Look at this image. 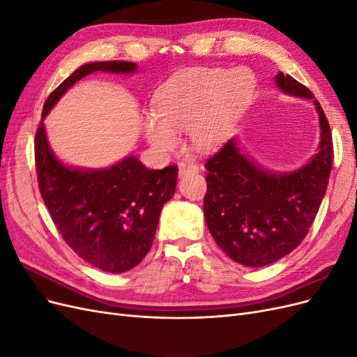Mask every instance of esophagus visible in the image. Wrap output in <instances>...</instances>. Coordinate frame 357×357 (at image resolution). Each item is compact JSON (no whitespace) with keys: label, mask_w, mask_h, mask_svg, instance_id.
Listing matches in <instances>:
<instances>
[{"label":"esophagus","mask_w":357,"mask_h":357,"mask_svg":"<svg viewBox=\"0 0 357 357\" xmlns=\"http://www.w3.org/2000/svg\"><path fill=\"white\" fill-rule=\"evenodd\" d=\"M198 171H199V167L197 164H193V162H185V160L178 162L180 176H185V174H188V172H193V174H195V172H198Z\"/></svg>","instance_id":"1"}]
</instances>
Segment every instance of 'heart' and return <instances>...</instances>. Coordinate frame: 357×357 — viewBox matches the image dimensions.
I'll return each mask as SVG.
<instances>
[{"instance_id": "obj_1", "label": "heart", "mask_w": 357, "mask_h": 357, "mask_svg": "<svg viewBox=\"0 0 357 357\" xmlns=\"http://www.w3.org/2000/svg\"><path fill=\"white\" fill-rule=\"evenodd\" d=\"M252 74L240 70L198 68L178 74L155 95V113L143 119V132L158 152L180 144L178 132H189L199 150L219 147L228 137L235 114L252 93Z\"/></svg>"}]
</instances>
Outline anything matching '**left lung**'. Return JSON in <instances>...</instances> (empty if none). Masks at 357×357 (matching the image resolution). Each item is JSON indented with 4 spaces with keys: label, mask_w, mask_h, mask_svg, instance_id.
Instances as JSON below:
<instances>
[{
    "label": "left lung",
    "mask_w": 357,
    "mask_h": 357,
    "mask_svg": "<svg viewBox=\"0 0 357 357\" xmlns=\"http://www.w3.org/2000/svg\"><path fill=\"white\" fill-rule=\"evenodd\" d=\"M275 83L284 93L314 100L289 74ZM320 146L307 165L274 174L244 156L231 138L205 162L208 174L204 215L214 241L232 261L259 268L277 262L302 243L316 219L333 160L331 126L317 100Z\"/></svg>",
    "instance_id": "left-lung-1"
}]
</instances>
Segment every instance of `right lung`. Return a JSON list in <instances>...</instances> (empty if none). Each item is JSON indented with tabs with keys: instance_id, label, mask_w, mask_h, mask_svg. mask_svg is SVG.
Here are the masks:
<instances>
[{
	"instance_id": "right-lung-1",
	"label": "right lung",
	"mask_w": 357,
	"mask_h": 357,
	"mask_svg": "<svg viewBox=\"0 0 357 357\" xmlns=\"http://www.w3.org/2000/svg\"><path fill=\"white\" fill-rule=\"evenodd\" d=\"M135 70V62L125 61L86 63L49 95L43 119L84 75ZM36 169L41 198L63 241L83 261L113 274L137 266L150 250L160 210L174 195L178 172L176 165L147 169L134 156L104 169L70 168L53 155L43 121L36 134Z\"/></svg>"
}]
</instances>
